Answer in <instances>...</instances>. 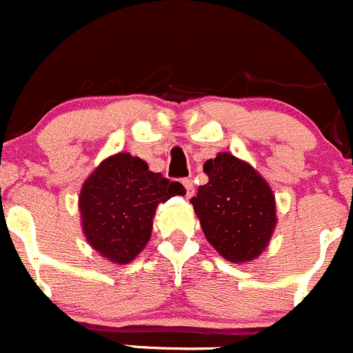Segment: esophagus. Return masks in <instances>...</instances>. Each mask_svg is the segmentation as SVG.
Segmentation results:
<instances>
[{"label":"esophagus","instance_id":"34e87169","mask_svg":"<svg viewBox=\"0 0 353 353\" xmlns=\"http://www.w3.org/2000/svg\"><path fill=\"white\" fill-rule=\"evenodd\" d=\"M181 183H183L187 197H192V195H194V181H192L190 178H183V180H181Z\"/></svg>","mask_w":353,"mask_h":353}]
</instances>
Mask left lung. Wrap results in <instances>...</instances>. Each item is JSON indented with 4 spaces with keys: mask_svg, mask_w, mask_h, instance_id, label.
<instances>
[{
    "mask_svg": "<svg viewBox=\"0 0 353 353\" xmlns=\"http://www.w3.org/2000/svg\"><path fill=\"white\" fill-rule=\"evenodd\" d=\"M209 181L190 199L202 232L230 263H249L270 243L276 202L268 181L249 163L219 152L204 163Z\"/></svg>",
    "mask_w": 353,
    "mask_h": 353,
    "instance_id": "8db88e82",
    "label": "left lung"
}]
</instances>
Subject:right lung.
I'll use <instances>...</instances> for the list:
<instances>
[{
    "mask_svg": "<svg viewBox=\"0 0 353 353\" xmlns=\"http://www.w3.org/2000/svg\"><path fill=\"white\" fill-rule=\"evenodd\" d=\"M183 194L181 183L151 172L141 158L118 152L83 181L79 197L83 235L108 261L128 264L148 245L159 202Z\"/></svg>",
    "mask_w": 353,
    "mask_h": 353,
    "instance_id": "right-lung-1",
    "label": "right lung"
}]
</instances>
